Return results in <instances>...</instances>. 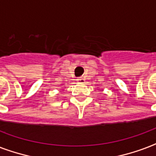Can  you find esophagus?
Here are the masks:
<instances>
[{"label": "esophagus", "instance_id": "1", "mask_svg": "<svg viewBox=\"0 0 156 156\" xmlns=\"http://www.w3.org/2000/svg\"><path fill=\"white\" fill-rule=\"evenodd\" d=\"M77 81L79 82V83H84V79L83 77H80L77 79Z\"/></svg>", "mask_w": 156, "mask_h": 156}]
</instances>
